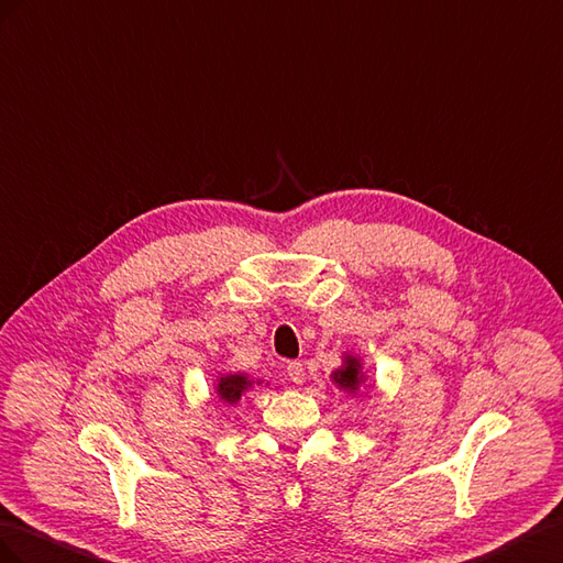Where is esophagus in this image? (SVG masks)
Returning a JSON list of instances; mask_svg holds the SVG:
<instances>
[{
	"label": "esophagus",
	"mask_w": 563,
	"mask_h": 563,
	"mask_svg": "<svg viewBox=\"0 0 563 563\" xmlns=\"http://www.w3.org/2000/svg\"><path fill=\"white\" fill-rule=\"evenodd\" d=\"M285 377L295 384H301L303 382V365L299 361H290L285 365Z\"/></svg>",
	"instance_id": "esophagus-1"
}]
</instances>
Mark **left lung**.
Wrapping results in <instances>:
<instances>
[{
  "label": "left lung",
  "instance_id": "1",
  "mask_svg": "<svg viewBox=\"0 0 563 563\" xmlns=\"http://www.w3.org/2000/svg\"><path fill=\"white\" fill-rule=\"evenodd\" d=\"M332 382L340 389H344L349 394H356L361 389V384L365 382L361 358L351 356V353H344V363H342V367H336V371L332 373Z\"/></svg>",
  "mask_w": 563,
  "mask_h": 563
}]
</instances>
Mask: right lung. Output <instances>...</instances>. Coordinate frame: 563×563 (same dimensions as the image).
<instances>
[{
    "mask_svg": "<svg viewBox=\"0 0 563 563\" xmlns=\"http://www.w3.org/2000/svg\"><path fill=\"white\" fill-rule=\"evenodd\" d=\"M252 387V379L243 373H235V375H221L217 379V396L223 400V404L235 406L240 396H243L247 389Z\"/></svg>",
    "mask_w": 563,
    "mask_h": 563,
    "instance_id": "right-lung-1",
    "label": "right lung"
}]
</instances>
